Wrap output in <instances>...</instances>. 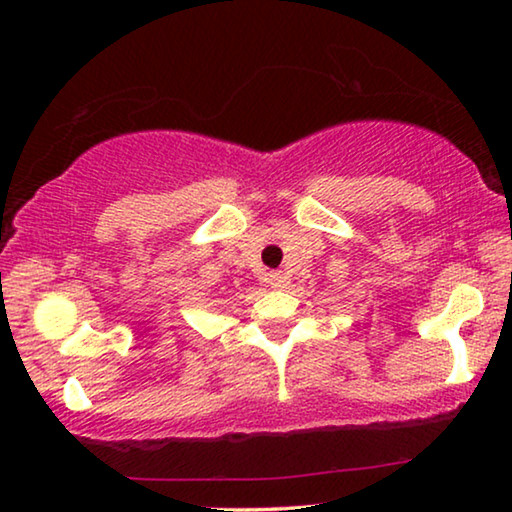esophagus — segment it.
<instances>
[{
  "label": "esophagus",
  "mask_w": 512,
  "mask_h": 512,
  "mask_svg": "<svg viewBox=\"0 0 512 512\" xmlns=\"http://www.w3.org/2000/svg\"><path fill=\"white\" fill-rule=\"evenodd\" d=\"M268 284H271L273 289H284V287H287V275L280 273V271L271 273V275H268Z\"/></svg>",
  "instance_id": "obj_1"
}]
</instances>
